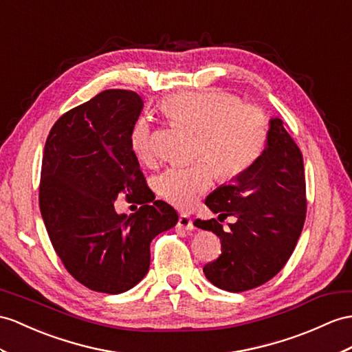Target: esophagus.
<instances>
[{
    "label": "esophagus",
    "instance_id": "1",
    "mask_svg": "<svg viewBox=\"0 0 352 352\" xmlns=\"http://www.w3.org/2000/svg\"><path fill=\"white\" fill-rule=\"evenodd\" d=\"M177 227L182 228V230H186V231L195 230L192 218L188 217V215H181V217H179V219H177Z\"/></svg>",
    "mask_w": 352,
    "mask_h": 352
}]
</instances>
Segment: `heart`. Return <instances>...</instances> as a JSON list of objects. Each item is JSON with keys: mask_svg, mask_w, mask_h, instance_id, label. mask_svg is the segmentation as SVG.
Here are the masks:
<instances>
[{"mask_svg": "<svg viewBox=\"0 0 352 352\" xmlns=\"http://www.w3.org/2000/svg\"><path fill=\"white\" fill-rule=\"evenodd\" d=\"M161 109L171 121L197 131L191 166L170 167L157 179V190L179 209H190L209 190L217 173L233 179L260 158L267 140L269 124L263 110L241 104L222 91H191L171 96ZM131 149L143 161L153 157L152 131L146 118L137 119L130 134Z\"/></svg>", "mask_w": 352, "mask_h": 352, "instance_id": "b5f03b06", "label": "heart"}]
</instances>
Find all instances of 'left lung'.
<instances>
[{
  "instance_id": "obj_1",
  "label": "left lung",
  "mask_w": 352,
  "mask_h": 352,
  "mask_svg": "<svg viewBox=\"0 0 352 352\" xmlns=\"http://www.w3.org/2000/svg\"><path fill=\"white\" fill-rule=\"evenodd\" d=\"M206 206L219 217L237 218L228 231L217 219L195 221L221 241L219 258L203 267L213 285L241 293L280 272L303 230L306 184L302 152L279 118H270L260 158L212 191Z\"/></svg>"
}]
</instances>
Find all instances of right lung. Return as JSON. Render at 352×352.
Segmentation results:
<instances>
[{
  "instance_id": "obj_1",
  "label": "right lung",
  "mask_w": 352,
  "mask_h": 352,
  "mask_svg": "<svg viewBox=\"0 0 352 352\" xmlns=\"http://www.w3.org/2000/svg\"><path fill=\"white\" fill-rule=\"evenodd\" d=\"M142 110L139 94L102 91L59 118L45 144L38 200L49 239L68 273L98 293L139 284L152 239L179 219L166 201L148 204L151 190L130 144ZM122 192L144 204L131 217L114 210Z\"/></svg>"
}]
</instances>
